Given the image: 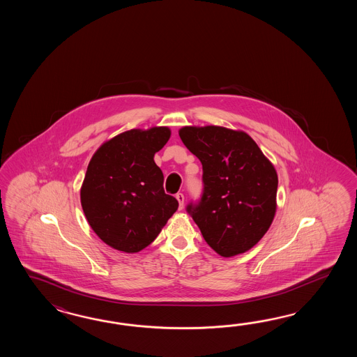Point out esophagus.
I'll return each mask as SVG.
<instances>
[{
    "instance_id": "obj_1",
    "label": "esophagus",
    "mask_w": 357,
    "mask_h": 357,
    "mask_svg": "<svg viewBox=\"0 0 357 357\" xmlns=\"http://www.w3.org/2000/svg\"><path fill=\"white\" fill-rule=\"evenodd\" d=\"M176 199H177V202H178L180 209H182V208H183V202H185V197H183V194H182V192L176 194Z\"/></svg>"
}]
</instances>
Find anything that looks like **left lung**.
Listing matches in <instances>:
<instances>
[{"label": "left lung", "instance_id": "obj_1", "mask_svg": "<svg viewBox=\"0 0 357 357\" xmlns=\"http://www.w3.org/2000/svg\"><path fill=\"white\" fill-rule=\"evenodd\" d=\"M178 135L203 166V194L186 211L205 241L225 258L250 250L275 214L273 165L243 131L185 126Z\"/></svg>", "mask_w": 357, "mask_h": 357}]
</instances>
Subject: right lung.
<instances>
[{
	"label": "right lung",
	"mask_w": 357,
	"mask_h": 357,
	"mask_svg": "<svg viewBox=\"0 0 357 357\" xmlns=\"http://www.w3.org/2000/svg\"><path fill=\"white\" fill-rule=\"evenodd\" d=\"M171 137L168 128L132 129L112 137L91 157L80 200L93 231L123 252L143 250L178 208L165 192L154 162Z\"/></svg>",
	"instance_id": "right-lung-1"
}]
</instances>
